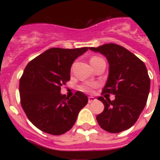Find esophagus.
<instances>
[{"label":"esophagus","instance_id":"esophagus-1","mask_svg":"<svg viewBox=\"0 0 160 160\" xmlns=\"http://www.w3.org/2000/svg\"><path fill=\"white\" fill-rule=\"evenodd\" d=\"M96 100V98L94 97H89L88 98V102L89 103H92V102H94V101Z\"/></svg>","mask_w":160,"mask_h":160}]
</instances>
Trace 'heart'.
Returning <instances> with one entry per match:
<instances>
[{"label": "heart", "instance_id": "1", "mask_svg": "<svg viewBox=\"0 0 160 160\" xmlns=\"http://www.w3.org/2000/svg\"><path fill=\"white\" fill-rule=\"evenodd\" d=\"M98 57H92L91 61H92L94 59H97ZM96 87V85L95 84H92V83H87L83 85L82 87H80V90L83 91L84 92H87V93H92L93 92V89Z\"/></svg>", "mask_w": 160, "mask_h": 160}]
</instances>
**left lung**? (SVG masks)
<instances>
[{
	"label": "left lung",
	"instance_id": "left-lung-1",
	"mask_svg": "<svg viewBox=\"0 0 160 160\" xmlns=\"http://www.w3.org/2000/svg\"><path fill=\"white\" fill-rule=\"evenodd\" d=\"M90 50L106 57L109 74L103 93H112L114 100L98 97L104 105L97 121L104 130L120 133L134 125L144 110L150 91V79L145 63L133 53L115 43Z\"/></svg>",
	"mask_w": 160,
	"mask_h": 160
}]
</instances>
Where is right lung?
Masks as SVG:
<instances>
[{"label":"right lung","mask_w":160,"mask_h":160,"mask_svg":"<svg viewBox=\"0 0 160 160\" xmlns=\"http://www.w3.org/2000/svg\"><path fill=\"white\" fill-rule=\"evenodd\" d=\"M88 50L51 48L31 61L19 80L20 102L32 123L47 134L60 135L72 128L88 98L78 91L72 98L61 93L70 80L73 62Z\"/></svg>","instance_id":"add662e5"}]
</instances>
